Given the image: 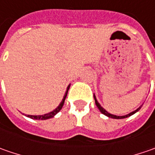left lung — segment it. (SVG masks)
<instances>
[{"mask_svg": "<svg viewBox=\"0 0 155 155\" xmlns=\"http://www.w3.org/2000/svg\"><path fill=\"white\" fill-rule=\"evenodd\" d=\"M94 99H95V103H96V105H97V107L98 108V110H100V112H101L102 114L105 115L106 116H108V117H110V118H114V119H123V118H127V117H128V116L134 115V113H136L137 111H139L140 108H141V106H142V105H141V106H140V107H139L137 110H135L134 111L131 112V113H129V114L126 115V116H115V115H112V114L109 113L108 111H106V110H104V108H103V107L100 105V104H99L98 102H97V98H96V96H95V94H94Z\"/></svg>", "mask_w": 155, "mask_h": 155, "instance_id": "obj_1", "label": "left lung"}]
</instances>
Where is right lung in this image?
Masks as SVG:
<instances>
[{
  "mask_svg": "<svg viewBox=\"0 0 155 155\" xmlns=\"http://www.w3.org/2000/svg\"><path fill=\"white\" fill-rule=\"evenodd\" d=\"M70 86H71V84H69L68 85L67 90H66V92H65L64 96V98H63V100L61 101V103L59 104V105L57 107L55 110H52L50 113H47V114H45V115H41V116H31V115H27V117H29V118H31V119H35V120H46V119H49V118L53 117V116H55L56 114H58V113L61 110V109H62L63 105L64 104V100L66 98V96H67L69 89H70Z\"/></svg>",
  "mask_w": 155,
  "mask_h": 155,
  "instance_id": "add662e5",
  "label": "right lung"
}]
</instances>
